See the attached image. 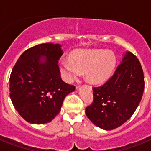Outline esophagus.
Segmentation results:
<instances>
[{"instance_id": "obj_1", "label": "esophagus", "mask_w": 151, "mask_h": 151, "mask_svg": "<svg viewBox=\"0 0 151 151\" xmlns=\"http://www.w3.org/2000/svg\"><path fill=\"white\" fill-rule=\"evenodd\" d=\"M78 88V87H77V88Z\"/></svg>"}]
</instances>
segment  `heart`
I'll return each instance as SVG.
<instances>
[{
  "mask_svg": "<svg viewBox=\"0 0 151 151\" xmlns=\"http://www.w3.org/2000/svg\"><path fill=\"white\" fill-rule=\"evenodd\" d=\"M116 65L115 55L111 51L102 50H76L69 59L63 60L60 69L63 76L70 82L76 78L81 71L93 83H101L107 79Z\"/></svg>",
  "mask_w": 151,
  "mask_h": 151,
  "instance_id": "b5f03b06",
  "label": "heart"
}]
</instances>
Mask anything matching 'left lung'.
Instances as JSON below:
<instances>
[{
    "instance_id": "1",
    "label": "left lung",
    "mask_w": 151,
    "mask_h": 151,
    "mask_svg": "<svg viewBox=\"0 0 151 151\" xmlns=\"http://www.w3.org/2000/svg\"><path fill=\"white\" fill-rule=\"evenodd\" d=\"M92 89L94 100L85 109L88 118L105 130L122 125L133 115L145 90L143 69L138 59L126 52L113 76L104 85Z\"/></svg>"
}]
</instances>
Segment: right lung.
<instances>
[{
  "label": "right lung",
  "mask_w": 151,
  "mask_h": 151,
  "mask_svg": "<svg viewBox=\"0 0 151 151\" xmlns=\"http://www.w3.org/2000/svg\"><path fill=\"white\" fill-rule=\"evenodd\" d=\"M60 45L45 43L27 49L17 60L10 77V97L19 114L32 124H45L60 113L76 86L61 78ZM45 56L41 62V57Z\"/></svg>",
  "instance_id": "obj_1"
}]
</instances>
